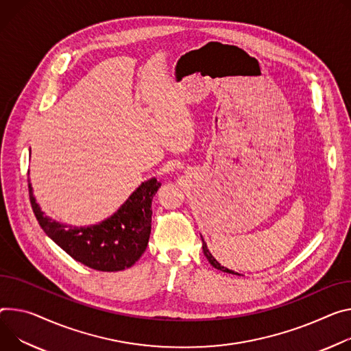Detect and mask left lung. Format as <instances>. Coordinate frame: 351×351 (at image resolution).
<instances>
[{
    "label": "left lung",
    "instance_id": "1",
    "mask_svg": "<svg viewBox=\"0 0 351 351\" xmlns=\"http://www.w3.org/2000/svg\"><path fill=\"white\" fill-rule=\"evenodd\" d=\"M200 237H202V235H200ZM202 241H203V252H204V256L207 258V261L211 263V266H213V267H215V269H218V270H221V271H224V273H230V274H238V276H241L239 273H237V271H234V270H230V269H227V267H224V266H221V263H218V262L215 261V258L213 256L211 252L208 250L207 243L204 242L203 237H202Z\"/></svg>",
    "mask_w": 351,
    "mask_h": 351
}]
</instances>
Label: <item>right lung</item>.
<instances>
[{
    "mask_svg": "<svg viewBox=\"0 0 351 351\" xmlns=\"http://www.w3.org/2000/svg\"><path fill=\"white\" fill-rule=\"evenodd\" d=\"M161 183L143 182L116 213L99 224L73 227L47 217L36 203L29 180V199L46 235L77 262L99 271L132 267L145 252L151 234L152 197Z\"/></svg>",
    "mask_w": 351,
    "mask_h": 351,
    "instance_id": "obj_1",
    "label": "right lung"
}]
</instances>
